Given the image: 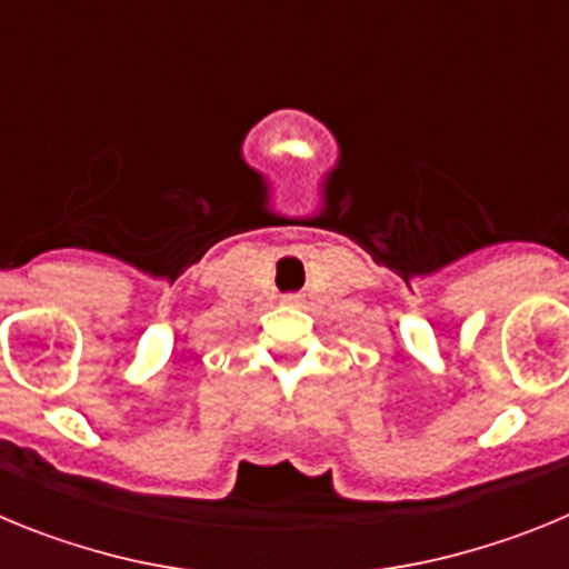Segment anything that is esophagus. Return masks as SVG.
Returning <instances> with one entry per match:
<instances>
[{
    "mask_svg": "<svg viewBox=\"0 0 569 569\" xmlns=\"http://www.w3.org/2000/svg\"><path fill=\"white\" fill-rule=\"evenodd\" d=\"M281 305H288V308H299L301 296L299 293H284V296H281Z\"/></svg>",
    "mask_w": 569,
    "mask_h": 569,
    "instance_id": "1",
    "label": "esophagus"
}]
</instances>
